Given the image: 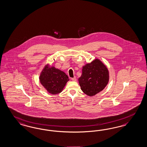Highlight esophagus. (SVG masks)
<instances>
[{
  "mask_svg": "<svg viewBox=\"0 0 147 147\" xmlns=\"http://www.w3.org/2000/svg\"><path fill=\"white\" fill-rule=\"evenodd\" d=\"M71 80L73 81H76V77H74V78H71Z\"/></svg>",
  "mask_w": 147,
  "mask_h": 147,
  "instance_id": "esophagus-1",
  "label": "esophagus"
}]
</instances>
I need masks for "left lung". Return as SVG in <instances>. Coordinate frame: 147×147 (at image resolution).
I'll return each mask as SVG.
<instances>
[{
  "label": "left lung",
  "mask_w": 147,
  "mask_h": 147,
  "mask_svg": "<svg viewBox=\"0 0 147 147\" xmlns=\"http://www.w3.org/2000/svg\"><path fill=\"white\" fill-rule=\"evenodd\" d=\"M109 71L99 59H96L82 67L78 81L81 90L86 95L92 96L102 91L109 81Z\"/></svg>",
  "instance_id": "obj_1"
}]
</instances>
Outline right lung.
Listing matches in <instances>:
<instances>
[{"mask_svg":"<svg viewBox=\"0 0 147 147\" xmlns=\"http://www.w3.org/2000/svg\"><path fill=\"white\" fill-rule=\"evenodd\" d=\"M39 80L46 91L54 95L61 93L69 80L64 71L48 63L41 71Z\"/></svg>","mask_w":147,"mask_h":147,"instance_id":"1","label":"right lung"}]
</instances>
